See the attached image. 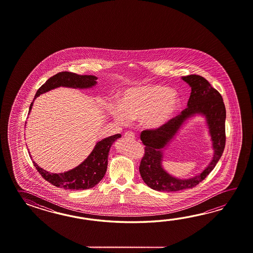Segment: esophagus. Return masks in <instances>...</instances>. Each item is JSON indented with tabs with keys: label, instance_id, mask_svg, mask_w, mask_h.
<instances>
[{
	"label": "esophagus",
	"instance_id": "obj_1",
	"mask_svg": "<svg viewBox=\"0 0 253 253\" xmlns=\"http://www.w3.org/2000/svg\"><path fill=\"white\" fill-rule=\"evenodd\" d=\"M124 136L126 139H134L135 138L134 133H132V132H126Z\"/></svg>",
	"mask_w": 253,
	"mask_h": 253
}]
</instances>
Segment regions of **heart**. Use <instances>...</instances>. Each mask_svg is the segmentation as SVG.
Instances as JSON below:
<instances>
[{
    "mask_svg": "<svg viewBox=\"0 0 253 253\" xmlns=\"http://www.w3.org/2000/svg\"><path fill=\"white\" fill-rule=\"evenodd\" d=\"M181 106L177 93L161 85H142L126 89L120 102L108 104L109 113L119 124L140 120L145 128L163 127L172 119Z\"/></svg>",
    "mask_w": 253,
    "mask_h": 253,
    "instance_id": "heart-1",
    "label": "heart"
}]
</instances>
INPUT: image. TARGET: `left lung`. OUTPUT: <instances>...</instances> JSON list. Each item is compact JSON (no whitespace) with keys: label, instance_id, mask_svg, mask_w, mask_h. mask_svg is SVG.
<instances>
[{"label":"left lung","instance_id":"left-lung-1","mask_svg":"<svg viewBox=\"0 0 253 253\" xmlns=\"http://www.w3.org/2000/svg\"><path fill=\"white\" fill-rule=\"evenodd\" d=\"M182 80L192 90L187 108L161 128L145 130L140 135L145 145V155L139 167L141 177L147 186L159 192H176L197 185L212 171L225 147L226 109L220 93L201 76H186L182 77ZM195 115H203L206 119L214 156L202 172L193 178L181 179L170 175L162 167L164 150L183 125Z\"/></svg>","mask_w":253,"mask_h":253}]
</instances>
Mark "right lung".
<instances>
[{
  "label": "right lung",
  "instance_id": "1",
  "mask_svg": "<svg viewBox=\"0 0 253 253\" xmlns=\"http://www.w3.org/2000/svg\"><path fill=\"white\" fill-rule=\"evenodd\" d=\"M97 78L92 75H78L72 72H59L49 78L36 93L34 99L46 92L59 86H66L71 88H91L97 85ZM30 106L29 114L33 108V102ZM121 137V134L108 136L107 138L98 141L89 156L75 168L67 172L54 173L49 172L39 167L33 162L34 167L38 170L46 181L57 187L67 190H85L94 187L102 180L108 168V152L115 141ZM30 153V152H29ZM32 158V156H31Z\"/></svg>",
  "mask_w": 253,
  "mask_h": 253
}]
</instances>
